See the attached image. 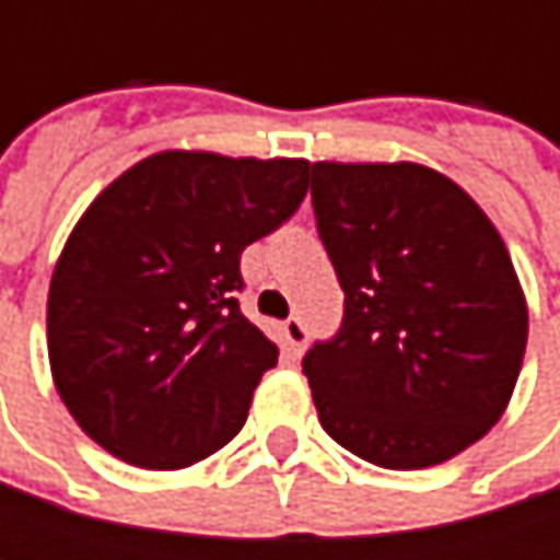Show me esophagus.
Here are the masks:
<instances>
[{"instance_id": "obj_1", "label": "esophagus", "mask_w": 560, "mask_h": 560, "mask_svg": "<svg viewBox=\"0 0 560 560\" xmlns=\"http://www.w3.org/2000/svg\"><path fill=\"white\" fill-rule=\"evenodd\" d=\"M281 330H284V340L291 343V350L294 353H304V347H307V327H304V320L301 317H288L281 324Z\"/></svg>"}]
</instances>
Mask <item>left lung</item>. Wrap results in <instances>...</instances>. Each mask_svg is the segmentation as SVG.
<instances>
[{
    "label": "left lung",
    "instance_id": "8db88e82",
    "mask_svg": "<svg viewBox=\"0 0 560 560\" xmlns=\"http://www.w3.org/2000/svg\"><path fill=\"white\" fill-rule=\"evenodd\" d=\"M343 320L301 360L324 431L421 470L480 441L515 389L528 311L497 226L424 165H311Z\"/></svg>",
    "mask_w": 560,
    "mask_h": 560
}]
</instances>
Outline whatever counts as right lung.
Returning a JSON list of instances; mask_svg holds the SVG:
<instances>
[{"mask_svg":"<svg viewBox=\"0 0 560 560\" xmlns=\"http://www.w3.org/2000/svg\"><path fill=\"white\" fill-rule=\"evenodd\" d=\"M301 159L162 152L80 217L48 291V357L113 457L190 467L233 441L279 347L243 317V249L301 207Z\"/></svg>","mask_w":560,"mask_h":560,"instance_id":"1","label":"right lung"}]
</instances>
